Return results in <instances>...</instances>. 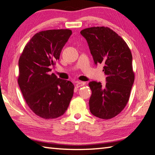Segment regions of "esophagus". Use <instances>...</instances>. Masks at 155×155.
<instances>
[{
    "instance_id": "34e87169",
    "label": "esophagus",
    "mask_w": 155,
    "mask_h": 155,
    "mask_svg": "<svg viewBox=\"0 0 155 155\" xmlns=\"http://www.w3.org/2000/svg\"><path fill=\"white\" fill-rule=\"evenodd\" d=\"M85 84V82H82V81H78L77 83V84H76V86H77V87H81V86H83Z\"/></svg>"
}]
</instances>
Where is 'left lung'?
Instances as JSON below:
<instances>
[{
	"label": "left lung",
	"instance_id": "1",
	"mask_svg": "<svg viewBox=\"0 0 155 155\" xmlns=\"http://www.w3.org/2000/svg\"><path fill=\"white\" fill-rule=\"evenodd\" d=\"M86 39L94 64L102 63L106 83L91 81L90 110L94 116L109 119L119 114L128 101L134 74L130 50L121 36L105 27L81 31Z\"/></svg>",
	"mask_w": 155,
	"mask_h": 155
}]
</instances>
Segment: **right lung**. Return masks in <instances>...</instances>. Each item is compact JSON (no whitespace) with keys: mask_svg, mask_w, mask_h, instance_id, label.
Segmentation results:
<instances>
[{"mask_svg":"<svg viewBox=\"0 0 155 155\" xmlns=\"http://www.w3.org/2000/svg\"><path fill=\"white\" fill-rule=\"evenodd\" d=\"M71 34L70 29L40 31L30 39L19 58L18 83L22 94L29 108L43 119L63 115L73 97L72 82L54 73L48 74Z\"/></svg>","mask_w":155,"mask_h":155,"instance_id":"obj_1","label":"right lung"}]
</instances>
